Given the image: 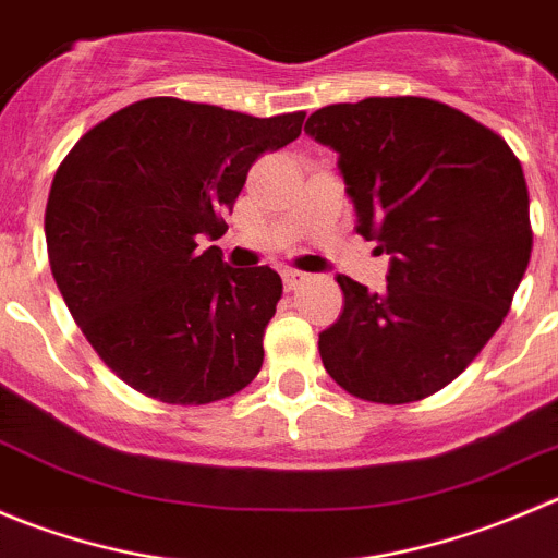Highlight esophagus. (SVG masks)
<instances>
[{"label":"esophagus","instance_id":"1","mask_svg":"<svg viewBox=\"0 0 558 558\" xmlns=\"http://www.w3.org/2000/svg\"><path fill=\"white\" fill-rule=\"evenodd\" d=\"M307 278H311V275L300 272V269H286V272H283V283H286V289H289V291L300 289V286L305 283Z\"/></svg>","mask_w":558,"mask_h":558}]
</instances>
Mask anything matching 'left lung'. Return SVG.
Returning <instances> with one entry per match:
<instances>
[{
	"instance_id": "8db88e82",
	"label": "left lung",
	"mask_w": 558,
	"mask_h": 558,
	"mask_svg": "<svg viewBox=\"0 0 558 558\" xmlns=\"http://www.w3.org/2000/svg\"><path fill=\"white\" fill-rule=\"evenodd\" d=\"M305 133L338 153L356 234L389 256L384 294L338 275L343 313L318 335L324 367L371 403L428 398L494 338L529 267L521 160L499 133L428 97L335 102Z\"/></svg>"
}]
</instances>
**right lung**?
Here are the masks:
<instances>
[{"mask_svg":"<svg viewBox=\"0 0 558 558\" xmlns=\"http://www.w3.org/2000/svg\"><path fill=\"white\" fill-rule=\"evenodd\" d=\"M305 111L258 119L180 97L130 102L81 135L53 174V280L92 349L163 403L236 395L264 362L283 283L218 245L251 166L302 133Z\"/></svg>","mask_w":558,"mask_h":558,"instance_id":"right-lung-1","label":"right lung"}]
</instances>
